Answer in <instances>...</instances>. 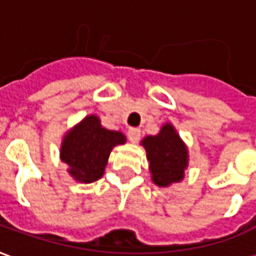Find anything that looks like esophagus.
I'll use <instances>...</instances> for the list:
<instances>
[{"mask_svg": "<svg viewBox=\"0 0 256 256\" xmlns=\"http://www.w3.org/2000/svg\"><path fill=\"white\" fill-rule=\"evenodd\" d=\"M128 137L132 142H137V141L140 140V137H141V132H140V128H128Z\"/></svg>", "mask_w": 256, "mask_h": 256, "instance_id": "1", "label": "esophagus"}]
</instances>
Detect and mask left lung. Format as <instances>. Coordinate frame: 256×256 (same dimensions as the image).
Instances as JSON below:
<instances>
[{
	"label": "left lung",
	"mask_w": 256,
	"mask_h": 256,
	"mask_svg": "<svg viewBox=\"0 0 256 256\" xmlns=\"http://www.w3.org/2000/svg\"><path fill=\"white\" fill-rule=\"evenodd\" d=\"M142 145L150 163L152 181L158 186L182 180L184 170L188 166V150L172 124H164L155 137H145Z\"/></svg>",
	"instance_id": "1"
}]
</instances>
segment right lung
<instances>
[{
    "instance_id": "right-lung-1",
    "label": "right lung",
    "mask_w": 256,
    "mask_h": 256,
    "mask_svg": "<svg viewBox=\"0 0 256 256\" xmlns=\"http://www.w3.org/2000/svg\"><path fill=\"white\" fill-rule=\"evenodd\" d=\"M120 132L106 130L94 115L84 118L66 136L62 145V160L68 172L79 182H94L102 177L108 156L118 144H124Z\"/></svg>"
}]
</instances>
